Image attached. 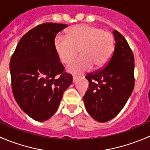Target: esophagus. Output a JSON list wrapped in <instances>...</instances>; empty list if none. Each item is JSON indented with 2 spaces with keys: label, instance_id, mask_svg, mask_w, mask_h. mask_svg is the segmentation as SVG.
<instances>
[{
  "label": "esophagus",
  "instance_id": "obj_1",
  "mask_svg": "<svg viewBox=\"0 0 150 150\" xmlns=\"http://www.w3.org/2000/svg\"><path fill=\"white\" fill-rule=\"evenodd\" d=\"M78 80V77H77V76L72 77V82H73L74 83H76Z\"/></svg>",
  "mask_w": 150,
  "mask_h": 150
}]
</instances>
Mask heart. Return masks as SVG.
<instances>
[{
	"instance_id": "1",
	"label": "heart",
	"mask_w": 150,
	"mask_h": 150,
	"mask_svg": "<svg viewBox=\"0 0 150 150\" xmlns=\"http://www.w3.org/2000/svg\"><path fill=\"white\" fill-rule=\"evenodd\" d=\"M54 48L57 57L63 64L69 63L78 54L81 57L71 62L67 70L73 74H82L102 67L111 58L115 48L114 37L102 29L87 25H78L67 31L66 37L57 35Z\"/></svg>"
}]
</instances>
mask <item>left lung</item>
I'll return each mask as SVG.
<instances>
[{
    "mask_svg": "<svg viewBox=\"0 0 150 150\" xmlns=\"http://www.w3.org/2000/svg\"><path fill=\"white\" fill-rule=\"evenodd\" d=\"M114 52L102 70L86 76L89 88L83 96L86 110L96 121L107 122L120 111L134 88V57L125 38L117 30Z\"/></svg>",
    "mask_w": 150,
    "mask_h": 150,
    "instance_id": "8db88e82",
    "label": "left lung"
}]
</instances>
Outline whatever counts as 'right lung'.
I'll return each instance as SVG.
<instances>
[{"mask_svg": "<svg viewBox=\"0 0 150 150\" xmlns=\"http://www.w3.org/2000/svg\"><path fill=\"white\" fill-rule=\"evenodd\" d=\"M67 25L44 23L21 38L10 61L11 88L16 103L33 120L43 122L57 112L72 76L64 72L54 40Z\"/></svg>", "mask_w": 150, "mask_h": 150, "instance_id": "add662e5", "label": "right lung"}]
</instances>
